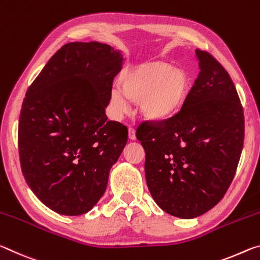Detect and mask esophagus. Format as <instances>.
<instances>
[{
    "label": "esophagus",
    "mask_w": 260,
    "mask_h": 260,
    "mask_svg": "<svg viewBox=\"0 0 260 260\" xmlns=\"http://www.w3.org/2000/svg\"><path fill=\"white\" fill-rule=\"evenodd\" d=\"M129 138L131 140L136 139V130H135L134 126H129Z\"/></svg>",
    "instance_id": "obj_1"
}]
</instances>
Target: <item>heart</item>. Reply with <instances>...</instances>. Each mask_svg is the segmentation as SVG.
Wrapping results in <instances>:
<instances>
[{
  "instance_id": "b5f03b06",
  "label": "heart",
  "mask_w": 260,
  "mask_h": 260,
  "mask_svg": "<svg viewBox=\"0 0 260 260\" xmlns=\"http://www.w3.org/2000/svg\"><path fill=\"white\" fill-rule=\"evenodd\" d=\"M189 77L168 63L153 62L133 68L123 74L120 89L114 88L110 107L116 116L129 108V101L140 105L144 116L166 120L182 108L188 96Z\"/></svg>"
}]
</instances>
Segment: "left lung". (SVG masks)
<instances>
[{"instance_id": "left-lung-1", "label": "left lung", "mask_w": 260, "mask_h": 260, "mask_svg": "<svg viewBox=\"0 0 260 260\" xmlns=\"http://www.w3.org/2000/svg\"><path fill=\"white\" fill-rule=\"evenodd\" d=\"M196 54L201 71L180 112L143 121L136 130L153 199L183 219L206 213L223 198L244 142L243 107L231 76L206 50Z\"/></svg>"}]
</instances>
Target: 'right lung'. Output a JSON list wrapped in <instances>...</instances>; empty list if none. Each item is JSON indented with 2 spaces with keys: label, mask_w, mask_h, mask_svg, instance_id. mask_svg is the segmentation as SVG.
Listing matches in <instances>:
<instances>
[{
  "label": "right lung",
  "mask_w": 260,
  "mask_h": 260,
  "mask_svg": "<svg viewBox=\"0 0 260 260\" xmlns=\"http://www.w3.org/2000/svg\"><path fill=\"white\" fill-rule=\"evenodd\" d=\"M123 56L100 42H70L29 85L20 109L18 151L27 185L63 215L86 213L107 188L127 127L105 110Z\"/></svg>",
  "instance_id": "add662e5"
}]
</instances>
